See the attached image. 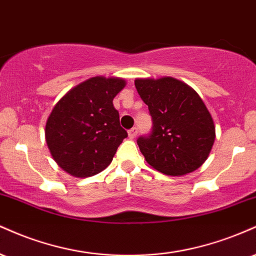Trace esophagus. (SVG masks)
<instances>
[{
	"label": "esophagus",
	"instance_id": "esophagus-1",
	"mask_svg": "<svg viewBox=\"0 0 256 256\" xmlns=\"http://www.w3.org/2000/svg\"><path fill=\"white\" fill-rule=\"evenodd\" d=\"M128 135H129V138H130V139H134V138L138 135V127H133L132 129H129Z\"/></svg>",
	"mask_w": 256,
	"mask_h": 256
}]
</instances>
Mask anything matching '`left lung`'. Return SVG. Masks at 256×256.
<instances>
[{
  "label": "left lung",
  "instance_id": "obj_1",
  "mask_svg": "<svg viewBox=\"0 0 256 256\" xmlns=\"http://www.w3.org/2000/svg\"><path fill=\"white\" fill-rule=\"evenodd\" d=\"M135 87L153 122L152 133L138 139L147 163L170 176L200 168L216 139L214 122L200 96L170 76L136 79Z\"/></svg>",
  "mask_w": 256,
  "mask_h": 256
}]
</instances>
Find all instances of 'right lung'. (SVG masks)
<instances>
[{
  "instance_id": "add662e5",
  "label": "right lung",
  "mask_w": 256,
  "mask_h": 256,
  "mask_svg": "<svg viewBox=\"0 0 256 256\" xmlns=\"http://www.w3.org/2000/svg\"><path fill=\"white\" fill-rule=\"evenodd\" d=\"M126 81L94 76L66 93L45 126L51 156L66 172L90 177L109 166L127 132L112 100Z\"/></svg>"
}]
</instances>
